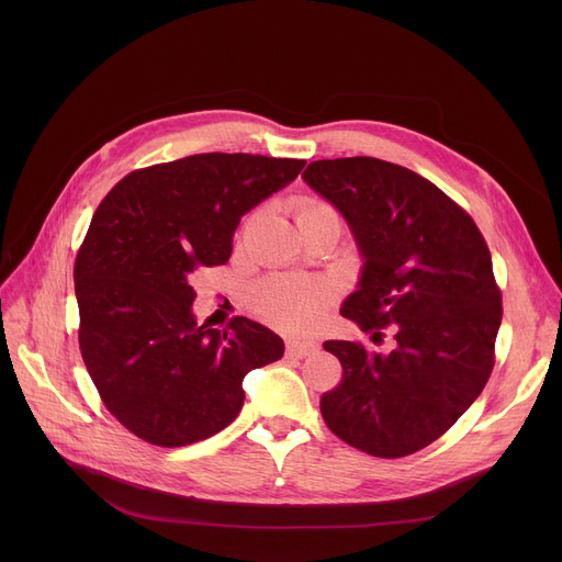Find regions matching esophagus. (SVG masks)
<instances>
[{
  "label": "esophagus",
  "mask_w": 562,
  "mask_h": 562,
  "mask_svg": "<svg viewBox=\"0 0 562 562\" xmlns=\"http://www.w3.org/2000/svg\"><path fill=\"white\" fill-rule=\"evenodd\" d=\"M313 351H317V342H313V340H291L286 345L289 358H306Z\"/></svg>",
  "instance_id": "esophagus-1"
}]
</instances>
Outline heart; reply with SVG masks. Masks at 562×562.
<instances>
[{
    "mask_svg": "<svg viewBox=\"0 0 562 562\" xmlns=\"http://www.w3.org/2000/svg\"><path fill=\"white\" fill-rule=\"evenodd\" d=\"M336 213L329 204L319 200H302L297 204V220ZM331 300V289L323 282H304V280H269L265 282L254 297V304L262 317L269 323L304 329L315 325L323 317L327 304Z\"/></svg>",
    "mask_w": 562,
    "mask_h": 562,
    "instance_id": "1",
    "label": "heart"
}]
</instances>
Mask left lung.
Wrapping results in <instances>:
<instances>
[{"label": "left lung", "instance_id": "obj_1", "mask_svg": "<svg viewBox=\"0 0 562 562\" xmlns=\"http://www.w3.org/2000/svg\"><path fill=\"white\" fill-rule=\"evenodd\" d=\"M302 180L345 217L362 258L340 313L373 342L327 340L342 382L323 395L327 427L378 458L438 440L485 389L503 306L492 256L473 220L436 184L375 157L311 162Z\"/></svg>", "mask_w": 562, "mask_h": 562}]
</instances>
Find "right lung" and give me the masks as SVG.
I'll return each mask as SVG.
<instances>
[{"label": "right lung", "mask_w": 562, "mask_h": 562, "mask_svg": "<svg viewBox=\"0 0 562 562\" xmlns=\"http://www.w3.org/2000/svg\"><path fill=\"white\" fill-rule=\"evenodd\" d=\"M306 162L200 153L126 176L95 211L75 260L79 347L106 409L137 438L184 447L228 427L249 371L284 356L269 327L198 325L191 278L224 265L254 206Z\"/></svg>", "instance_id": "obj_1"}]
</instances>
